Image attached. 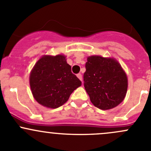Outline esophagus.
<instances>
[{
    "instance_id": "obj_1",
    "label": "esophagus",
    "mask_w": 151,
    "mask_h": 151,
    "mask_svg": "<svg viewBox=\"0 0 151 151\" xmlns=\"http://www.w3.org/2000/svg\"><path fill=\"white\" fill-rule=\"evenodd\" d=\"M77 77H78L79 79H80V80H81L82 81V83H83V77H82V74H77Z\"/></svg>"
}]
</instances>
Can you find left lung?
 Segmentation results:
<instances>
[{"instance_id":"1","label":"left lung","mask_w":151,"mask_h":151,"mask_svg":"<svg viewBox=\"0 0 151 151\" xmlns=\"http://www.w3.org/2000/svg\"><path fill=\"white\" fill-rule=\"evenodd\" d=\"M87 60L84 86L93 104L106 110L121 104L127 92L128 80L120 63L99 55L90 56Z\"/></svg>"}]
</instances>
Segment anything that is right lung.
<instances>
[{
    "label": "right lung",
    "instance_id": "add662e5",
    "mask_svg": "<svg viewBox=\"0 0 151 151\" xmlns=\"http://www.w3.org/2000/svg\"><path fill=\"white\" fill-rule=\"evenodd\" d=\"M81 85L63 55H44L30 74V89L36 101L52 109L65 104L71 93Z\"/></svg>",
    "mask_w": 151,
    "mask_h": 151
}]
</instances>
